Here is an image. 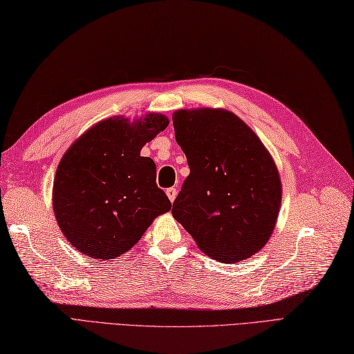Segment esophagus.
<instances>
[{
	"label": "esophagus",
	"instance_id": "esophagus-1",
	"mask_svg": "<svg viewBox=\"0 0 354 354\" xmlns=\"http://www.w3.org/2000/svg\"><path fill=\"white\" fill-rule=\"evenodd\" d=\"M167 195H168V198H169V201H171V203H174L176 196H177V189H176V187H169V189H167Z\"/></svg>",
	"mask_w": 354,
	"mask_h": 354
}]
</instances>
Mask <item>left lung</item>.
Here are the masks:
<instances>
[{"label": "left lung", "instance_id": "obj_1", "mask_svg": "<svg viewBox=\"0 0 354 354\" xmlns=\"http://www.w3.org/2000/svg\"><path fill=\"white\" fill-rule=\"evenodd\" d=\"M172 124L191 169L172 216L214 260L236 263L257 254L277 225L282 198L270 153L227 109H178Z\"/></svg>", "mask_w": 354, "mask_h": 354}]
</instances>
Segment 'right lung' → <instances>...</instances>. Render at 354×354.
Returning a JSON list of instances; mask_svg holds the SVG:
<instances>
[{
    "mask_svg": "<svg viewBox=\"0 0 354 354\" xmlns=\"http://www.w3.org/2000/svg\"><path fill=\"white\" fill-rule=\"evenodd\" d=\"M169 120L147 114L129 122L112 117L90 127L58 163L53 207L73 248L97 260L127 252L159 214L171 210L156 185V165L141 149Z\"/></svg>",
    "mask_w": 354,
    "mask_h": 354,
    "instance_id": "right-lung-1",
    "label": "right lung"
}]
</instances>
